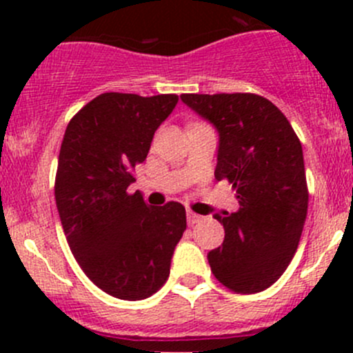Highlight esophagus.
I'll return each instance as SVG.
<instances>
[{
    "mask_svg": "<svg viewBox=\"0 0 353 353\" xmlns=\"http://www.w3.org/2000/svg\"><path fill=\"white\" fill-rule=\"evenodd\" d=\"M186 219H188V225H194V223H198L199 220H201V216L196 215L194 212H191V210H186Z\"/></svg>",
    "mask_w": 353,
    "mask_h": 353,
    "instance_id": "esophagus-1",
    "label": "esophagus"
}]
</instances>
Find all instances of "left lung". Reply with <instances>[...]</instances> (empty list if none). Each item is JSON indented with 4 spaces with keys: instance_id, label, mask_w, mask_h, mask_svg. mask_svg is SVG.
Returning a JSON list of instances; mask_svg holds the SVG:
<instances>
[{
    "instance_id": "left-lung-1",
    "label": "left lung",
    "mask_w": 353,
    "mask_h": 353,
    "mask_svg": "<svg viewBox=\"0 0 353 353\" xmlns=\"http://www.w3.org/2000/svg\"><path fill=\"white\" fill-rule=\"evenodd\" d=\"M219 131L215 179L236 190L239 210L215 213L225 230L208 252L213 275L237 294L276 282L297 251L307 216L304 155L283 112L256 94H183Z\"/></svg>"
}]
</instances>
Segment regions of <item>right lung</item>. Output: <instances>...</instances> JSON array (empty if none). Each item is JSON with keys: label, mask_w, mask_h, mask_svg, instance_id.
Listing matches in <instances>:
<instances>
[{"label": "right lung", "mask_w": 353, "mask_h": 353, "mask_svg": "<svg viewBox=\"0 0 353 353\" xmlns=\"http://www.w3.org/2000/svg\"><path fill=\"white\" fill-rule=\"evenodd\" d=\"M179 97L108 92L70 121L54 196L71 252L99 288L123 301L150 297L169 279L174 249L186 230L181 203H145L128 193L157 128Z\"/></svg>", "instance_id": "add662e5"}]
</instances>
